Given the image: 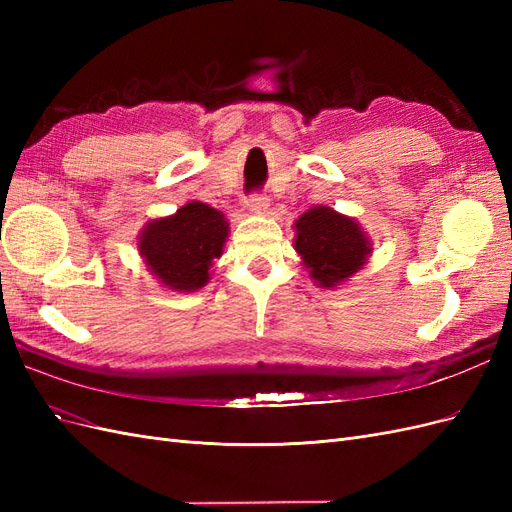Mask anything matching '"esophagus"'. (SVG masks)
<instances>
[{"mask_svg": "<svg viewBox=\"0 0 512 512\" xmlns=\"http://www.w3.org/2000/svg\"><path fill=\"white\" fill-rule=\"evenodd\" d=\"M247 209L254 211V213H267L269 209V200L262 196V194H252L250 198H247Z\"/></svg>", "mask_w": 512, "mask_h": 512, "instance_id": "34e87169", "label": "esophagus"}]
</instances>
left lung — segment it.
I'll use <instances>...</instances> for the list:
<instances>
[{
  "instance_id": "left-lung-1",
  "label": "left lung",
  "mask_w": 512,
  "mask_h": 512,
  "mask_svg": "<svg viewBox=\"0 0 512 512\" xmlns=\"http://www.w3.org/2000/svg\"><path fill=\"white\" fill-rule=\"evenodd\" d=\"M294 250L309 277L320 288H335L361 271L371 254V241L354 218L318 205L294 222Z\"/></svg>"
}]
</instances>
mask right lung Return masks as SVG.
I'll return each instance as SVG.
<instances>
[{
    "mask_svg": "<svg viewBox=\"0 0 512 512\" xmlns=\"http://www.w3.org/2000/svg\"><path fill=\"white\" fill-rule=\"evenodd\" d=\"M226 237L224 213L192 200L168 218L151 220L138 237V252L160 284L194 292L211 280L209 271L222 256Z\"/></svg>",
    "mask_w": 512,
    "mask_h": 512,
    "instance_id": "obj_1",
    "label": "right lung"
}]
</instances>
